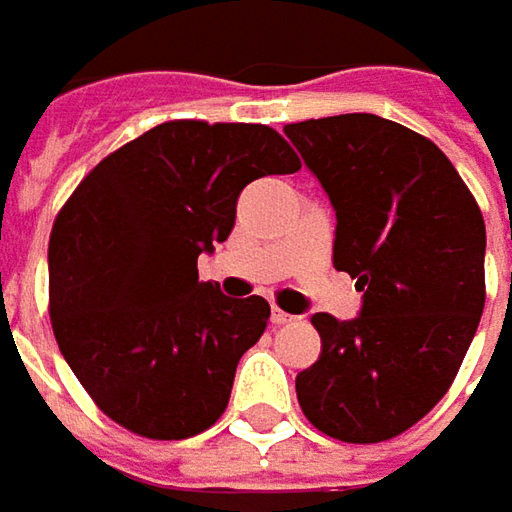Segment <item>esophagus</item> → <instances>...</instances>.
Here are the masks:
<instances>
[{
    "label": "esophagus",
    "instance_id": "34e87169",
    "mask_svg": "<svg viewBox=\"0 0 512 512\" xmlns=\"http://www.w3.org/2000/svg\"><path fill=\"white\" fill-rule=\"evenodd\" d=\"M270 319H273V325H290V322H293V316L285 313L282 307H273V316H270Z\"/></svg>",
    "mask_w": 512,
    "mask_h": 512
}]
</instances>
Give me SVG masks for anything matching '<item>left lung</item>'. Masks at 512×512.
<instances>
[{
    "instance_id": "8db88e82",
    "label": "left lung",
    "mask_w": 512,
    "mask_h": 512,
    "mask_svg": "<svg viewBox=\"0 0 512 512\" xmlns=\"http://www.w3.org/2000/svg\"><path fill=\"white\" fill-rule=\"evenodd\" d=\"M336 210L333 265L362 313H313L322 353L296 376L302 413L350 444L424 419L464 362L484 310V219L459 170L422 133L373 113L285 125Z\"/></svg>"
}]
</instances>
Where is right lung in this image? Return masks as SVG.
<instances>
[{
    "instance_id": "right-lung-1",
    "label": "right lung",
    "mask_w": 512,
    "mask_h": 512,
    "mask_svg": "<svg viewBox=\"0 0 512 512\" xmlns=\"http://www.w3.org/2000/svg\"><path fill=\"white\" fill-rule=\"evenodd\" d=\"M267 125L173 119L105 156L56 213L50 325L73 376L125 430L176 442L219 422L270 305L199 282L242 187L296 173Z\"/></svg>"
}]
</instances>
